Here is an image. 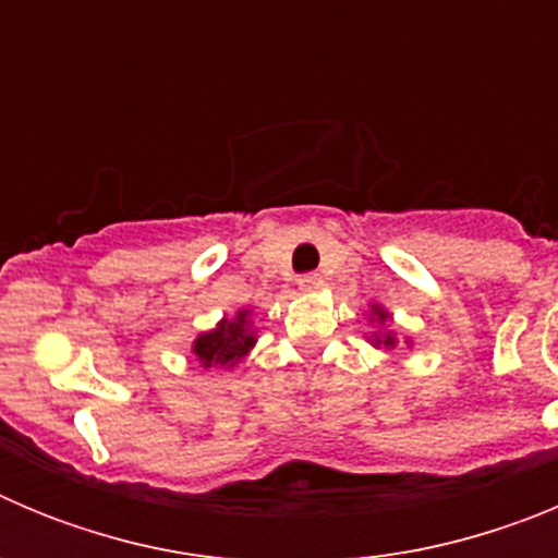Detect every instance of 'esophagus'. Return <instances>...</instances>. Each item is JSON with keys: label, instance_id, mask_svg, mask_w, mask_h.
<instances>
[{"label": "esophagus", "instance_id": "34e87169", "mask_svg": "<svg viewBox=\"0 0 558 558\" xmlns=\"http://www.w3.org/2000/svg\"><path fill=\"white\" fill-rule=\"evenodd\" d=\"M322 284H324V279L318 274H304L302 279H299V288L307 290V293H310V290H318Z\"/></svg>", "mask_w": 558, "mask_h": 558}]
</instances>
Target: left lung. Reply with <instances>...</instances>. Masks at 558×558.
I'll return each mask as SVG.
<instances>
[{
    "mask_svg": "<svg viewBox=\"0 0 558 558\" xmlns=\"http://www.w3.org/2000/svg\"><path fill=\"white\" fill-rule=\"evenodd\" d=\"M374 310H377L379 322H386L388 318L386 310H379V307H374ZM377 343H383V347H393V343H397V338H393V335H386V338H377Z\"/></svg>",
    "mask_w": 558,
    "mask_h": 558,
    "instance_id": "obj_1",
    "label": "left lung"
}]
</instances>
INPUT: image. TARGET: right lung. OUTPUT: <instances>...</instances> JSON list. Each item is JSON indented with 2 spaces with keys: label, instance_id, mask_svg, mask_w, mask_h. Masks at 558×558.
Masks as SVG:
<instances>
[{
  "label": "right lung",
  "instance_id": "obj_1",
  "mask_svg": "<svg viewBox=\"0 0 558 558\" xmlns=\"http://www.w3.org/2000/svg\"><path fill=\"white\" fill-rule=\"evenodd\" d=\"M254 332L248 329V310H240L234 322H220L218 329L198 335L192 352L206 368L209 366H231L236 360L248 354L254 347Z\"/></svg>",
  "mask_w": 558,
  "mask_h": 558
}]
</instances>
